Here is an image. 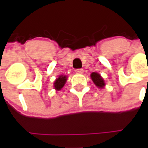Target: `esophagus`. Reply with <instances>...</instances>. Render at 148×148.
I'll use <instances>...</instances> for the list:
<instances>
[{"label": "esophagus", "mask_w": 148, "mask_h": 148, "mask_svg": "<svg viewBox=\"0 0 148 148\" xmlns=\"http://www.w3.org/2000/svg\"><path fill=\"white\" fill-rule=\"evenodd\" d=\"M75 72H76V74H83L84 71H83V69H76Z\"/></svg>", "instance_id": "1"}]
</instances>
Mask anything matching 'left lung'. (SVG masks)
<instances>
[{"label": "left lung", "mask_w": 148, "mask_h": 148, "mask_svg": "<svg viewBox=\"0 0 148 148\" xmlns=\"http://www.w3.org/2000/svg\"><path fill=\"white\" fill-rule=\"evenodd\" d=\"M90 77L92 79L93 82L99 88H103L105 86V83L103 79L101 77V76L97 72H93L92 74H90Z\"/></svg>", "instance_id": "obj_1"}]
</instances>
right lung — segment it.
Wrapping results in <instances>:
<instances>
[{
    "instance_id": "right-lung-1",
    "label": "right lung",
    "mask_w": 148,
    "mask_h": 148,
    "mask_svg": "<svg viewBox=\"0 0 148 148\" xmlns=\"http://www.w3.org/2000/svg\"><path fill=\"white\" fill-rule=\"evenodd\" d=\"M66 81H67V77L64 76V75H60L59 77L56 79L53 83V87L55 88V90H60L64 86Z\"/></svg>"
}]
</instances>
